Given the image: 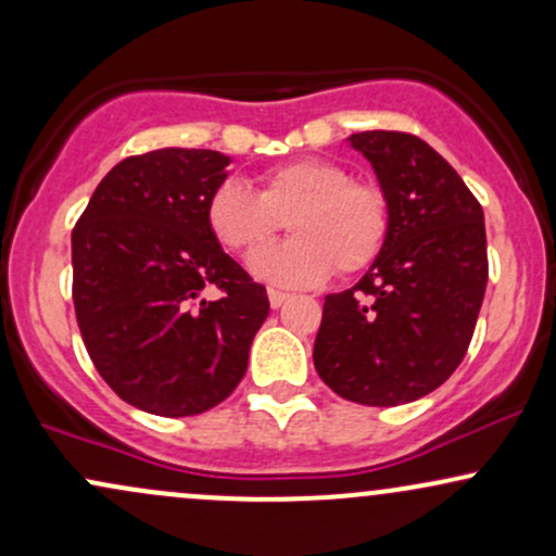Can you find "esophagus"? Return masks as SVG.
<instances>
[{
  "instance_id": "1",
  "label": "esophagus",
  "mask_w": 556,
  "mask_h": 556,
  "mask_svg": "<svg viewBox=\"0 0 556 556\" xmlns=\"http://www.w3.org/2000/svg\"><path fill=\"white\" fill-rule=\"evenodd\" d=\"M287 298H290V295H287V292H282V290H274V287L269 290V303H271V308H279V305H285Z\"/></svg>"
}]
</instances>
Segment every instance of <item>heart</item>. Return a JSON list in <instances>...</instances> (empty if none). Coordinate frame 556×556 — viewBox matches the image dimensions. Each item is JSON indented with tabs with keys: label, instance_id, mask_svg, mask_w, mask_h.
Segmentation results:
<instances>
[{
	"label": "heart",
	"instance_id": "obj_1",
	"mask_svg": "<svg viewBox=\"0 0 556 556\" xmlns=\"http://www.w3.org/2000/svg\"><path fill=\"white\" fill-rule=\"evenodd\" d=\"M296 235L265 249L281 219ZM208 229L235 253L253 254L258 279L285 287L318 285L331 271L355 274L379 256L389 235V198L379 185L350 180L327 159H295L261 175V190L238 180L216 185L206 201Z\"/></svg>",
	"mask_w": 556,
	"mask_h": 556
}]
</instances>
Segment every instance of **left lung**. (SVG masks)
<instances>
[{"label": "left lung", "mask_w": 556, "mask_h": 556, "mask_svg": "<svg viewBox=\"0 0 556 556\" xmlns=\"http://www.w3.org/2000/svg\"><path fill=\"white\" fill-rule=\"evenodd\" d=\"M348 140L371 162L392 222L361 282L324 300L314 366L344 400L405 405L442 387L468 353L489 279L483 208L418 136Z\"/></svg>", "instance_id": "obj_1"}]
</instances>
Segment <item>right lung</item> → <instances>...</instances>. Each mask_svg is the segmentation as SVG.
Masks as SVG:
<instances>
[{
    "instance_id": "right-lung-1",
    "label": "right lung",
    "mask_w": 556,
    "mask_h": 556,
    "mask_svg": "<svg viewBox=\"0 0 556 556\" xmlns=\"http://www.w3.org/2000/svg\"><path fill=\"white\" fill-rule=\"evenodd\" d=\"M227 164L208 149L127 156L73 229V303L88 355L119 397L154 416H198L227 400L269 316L266 287L206 222ZM212 283L219 301L202 298Z\"/></svg>"
}]
</instances>
